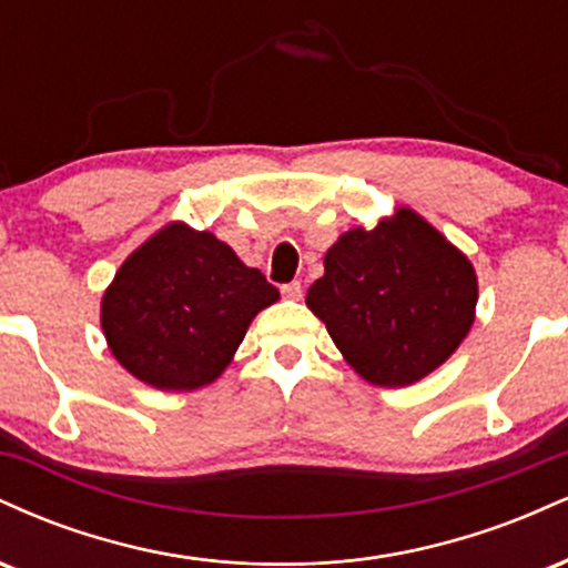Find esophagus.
<instances>
[{"mask_svg": "<svg viewBox=\"0 0 568 568\" xmlns=\"http://www.w3.org/2000/svg\"><path fill=\"white\" fill-rule=\"evenodd\" d=\"M280 293H283L285 298H293V302H296V298H302V283H298V280H293V283L283 285Z\"/></svg>", "mask_w": 568, "mask_h": 568, "instance_id": "obj_1", "label": "esophagus"}]
</instances>
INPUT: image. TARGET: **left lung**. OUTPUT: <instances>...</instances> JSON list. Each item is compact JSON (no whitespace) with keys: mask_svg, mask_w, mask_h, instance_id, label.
<instances>
[{"mask_svg":"<svg viewBox=\"0 0 568 568\" xmlns=\"http://www.w3.org/2000/svg\"><path fill=\"white\" fill-rule=\"evenodd\" d=\"M306 306L363 379L406 387L454 355L475 321L470 258L410 207L344 232Z\"/></svg>","mask_w":568,"mask_h":568,"instance_id":"8db88e82","label":"left lung"}]
</instances>
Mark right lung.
Returning a JSON list of instances; mask_svg holds the SVG:
<instances>
[{
  "label": "right lung",
  "mask_w": 568,
  "mask_h": 568,
  "mask_svg": "<svg viewBox=\"0 0 568 568\" xmlns=\"http://www.w3.org/2000/svg\"><path fill=\"white\" fill-rule=\"evenodd\" d=\"M275 285L216 234L173 221L125 258L101 298L109 349L135 379L168 393L216 382Z\"/></svg>",
  "instance_id": "obj_1"
}]
</instances>
